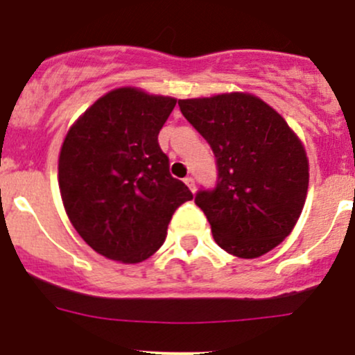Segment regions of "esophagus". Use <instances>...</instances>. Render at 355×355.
<instances>
[{
  "label": "esophagus",
  "mask_w": 355,
  "mask_h": 355,
  "mask_svg": "<svg viewBox=\"0 0 355 355\" xmlns=\"http://www.w3.org/2000/svg\"><path fill=\"white\" fill-rule=\"evenodd\" d=\"M184 182H185V185H187V187L191 189L192 192H196V180H194V178H192V177H185Z\"/></svg>",
  "instance_id": "obj_1"
}]
</instances>
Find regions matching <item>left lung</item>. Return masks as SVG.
Wrapping results in <instances>:
<instances>
[{"mask_svg": "<svg viewBox=\"0 0 355 355\" xmlns=\"http://www.w3.org/2000/svg\"><path fill=\"white\" fill-rule=\"evenodd\" d=\"M182 114L216 157V184L199 189L216 244L237 257H259L295 227L309 184L306 151L287 121L242 92L182 99Z\"/></svg>", "mask_w": 355, "mask_h": 355, "instance_id": "1", "label": "left lung"}]
</instances>
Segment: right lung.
<instances>
[{"instance_id":"add662e5","label":"right lung","mask_w":355,"mask_h":355,"mask_svg":"<svg viewBox=\"0 0 355 355\" xmlns=\"http://www.w3.org/2000/svg\"><path fill=\"white\" fill-rule=\"evenodd\" d=\"M177 99L132 87L99 98L68 130L60 192L75 230L96 252L141 263L163 245L178 206L194 196L171 177L157 134Z\"/></svg>"}]
</instances>
